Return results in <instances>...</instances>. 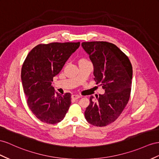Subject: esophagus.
<instances>
[{"mask_svg": "<svg viewBox=\"0 0 159 159\" xmlns=\"http://www.w3.org/2000/svg\"><path fill=\"white\" fill-rule=\"evenodd\" d=\"M81 98V96H79V95H76V94H74V95L71 96V98H72L73 100H77V99H78V98Z\"/></svg>", "mask_w": 159, "mask_h": 159, "instance_id": "34e87169", "label": "esophagus"}]
</instances>
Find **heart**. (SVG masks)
<instances>
[{
	"label": "heart",
	"mask_w": 159,
	"mask_h": 159,
	"mask_svg": "<svg viewBox=\"0 0 159 159\" xmlns=\"http://www.w3.org/2000/svg\"><path fill=\"white\" fill-rule=\"evenodd\" d=\"M81 60H85V59H81L80 60V61H81Z\"/></svg>",
	"instance_id": "1"
}]
</instances>
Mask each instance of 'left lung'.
Here are the masks:
<instances>
[{
  "mask_svg": "<svg viewBox=\"0 0 159 159\" xmlns=\"http://www.w3.org/2000/svg\"><path fill=\"white\" fill-rule=\"evenodd\" d=\"M81 46L93 66V80L105 90L97 100L90 97L85 118L93 126H106L119 117L129 100L132 67L126 55L111 43L83 42Z\"/></svg>",
  "mask_w": 159,
  "mask_h": 159,
  "instance_id": "left-lung-1",
  "label": "left lung"
}]
</instances>
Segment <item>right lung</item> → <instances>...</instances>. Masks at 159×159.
I'll use <instances>...</instances> for the list:
<instances>
[{
  "instance_id": "add662e5",
  "label": "right lung",
  "mask_w": 159,
  "mask_h": 159,
  "mask_svg": "<svg viewBox=\"0 0 159 159\" xmlns=\"http://www.w3.org/2000/svg\"><path fill=\"white\" fill-rule=\"evenodd\" d=\"M80 45V42L39 44L25 60L21 81L27 104L43 122L53 124L61 122L69 110L71 94L59 95L51 82Z\"/></svg>"
}]
</instances>
